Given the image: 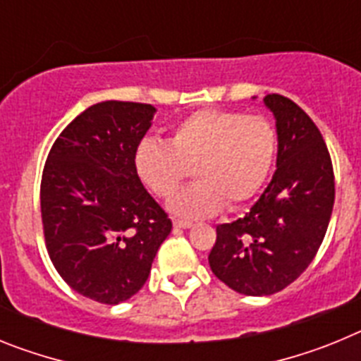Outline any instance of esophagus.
Segmentation results:
<instances>
[{
    "label": "esophagus",
    "mask_w": 361,
    "mask_h": 361,
    "mask_svg": "<svg viewBox=\"0 0 361 361\" xmlns=\"http://www.w3.org/2000/svg\"><path fill=\"white\" fill-rule=\"evenodd\" d=\"M173 226H175V228L188 229V228H191V226H193V222H190V220H183V219H175Z\"/></svg>",
    "instance_id": "obj_1"
}]
</instances>
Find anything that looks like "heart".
<instances>
[{"label": "heart", "instance_id": "1", "mask_svg": "<svg viewBox=\"0 0 361 361\" xmlns=\"http://www.w3.org/2000/svg\"><path fill=\"white\" fill-rule=\"evenodd\" d=\"M279 135L264 116L202 108L178 121L170 141L145 139L135 149V170L159 199H170L190 177L199 178L171 200V212L188 219L212 216L250 202L275 166Z\"/></svg>", "mask_w": 361, "mask_h": 361}]
</instances>
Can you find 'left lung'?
I'll use <instances>...</instances> for the list:
<instances>
[{"mask_svg":"<svg viewBox=\"0 0 361 361\" xmlns=\"http://www.w3.org/2000/svg\"><path fill=\"white\" fill-rule=\"evenodd\" d=\"M279 133L276 171L242 219L216 226L209 267L233 291L266 296L317 257L334 204V171L317 124L291 99L267 94Z\"/></svg>","mask_w":361,"mask_h":361,"instance_id":"1","label":"left lung"}]
</instances>
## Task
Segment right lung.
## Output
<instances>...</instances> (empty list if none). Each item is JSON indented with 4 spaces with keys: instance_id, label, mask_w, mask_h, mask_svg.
Returning <instances> with one entry per match:
<instances>
[{
    "instance_id": "right-lung-1",
    "label": "right lung",
    "mask_w": 361,
    "mask_h": 361,
    "mask_svg": "<svg viewBox=\"0 0 361 361\" xmlns=\"http://www.w3.org/2000/svg\"><path fill=\"white\" fill-rule=\"evenodd\" d=\"M155 108L104 101L86 108L57 137L41 177L47 251L73 291L116 305L145 286L171 231L135 170V149Z\"/></svg>"
}]
</instances>
